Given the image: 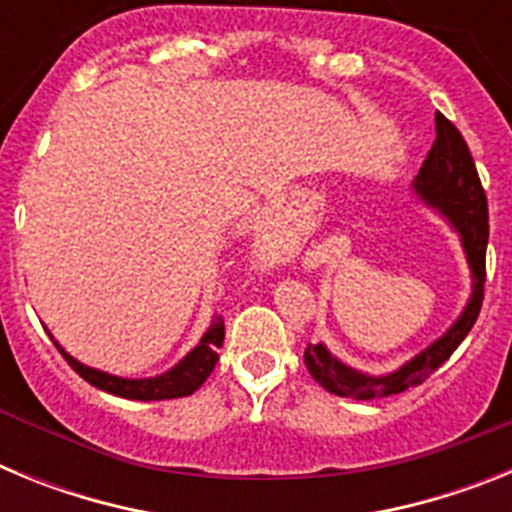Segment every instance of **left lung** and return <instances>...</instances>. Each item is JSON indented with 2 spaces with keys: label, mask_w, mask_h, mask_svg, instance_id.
I'll list each match as a JSON object with an SVG mask.
<instances>
[{
  "label": "left lung",
  "mask_w": 512,
  "mask_h": 512,
  "mask_svg": "<svg viewBox=\"0 0 512 512\" xmlns=\"http://www.w3.org/2000/svg\"><path fill=\"white\" fill-rule=\"evenodd\" d=\"M413 192L425 207L456 230L469 271H472V295L461 310L459 318L441 338L425 346L420 354L405 361L400 369L390 374H366L348 366L325 348V343H310L305 351V366L312 379L338 397L354 400H379V397L400 395V392L418 387L436 372L443 361L456 351L472 325L477 323L482 297H485V256L490 225H487V197L477 176V166L469 153L467 140L461 138L454 122L436 112V140L425 156L418 176L413 179Z\"/></svg>",
  "instance_id": "1"
}]
</instances>
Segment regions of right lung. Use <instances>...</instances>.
<instances>
[{"label": "right lung", "mask_w": 512, "mask_h": 512, "mask_svg": "<svg viewBox=\"0 0 512 512\" xmlns=\"http://www.w3.org/2000/svg\"><path fill=\"white\" fill-rule=\"evenodd\" d=\"M53 338V336H51ZM225 338V323L223 318L210 320V328L202 333L200 343L184 356L179 364H174L169 372L156 374V377L146 379H128V377H115V374L99 372V369H92V366L81 364L74 356L63 351L61 343L53 338L56 348L63 354V359L69 361L71 369L79 374L81 379H87L92 387L97 390L110 392V395L125 397V400H140V402H151V400H174V397H187L192 392H197L205 384V379L210 377L212 369L217 364V348L223 346Z\"/></svg>", "instance_id": "add662e5"}]
</instances>
